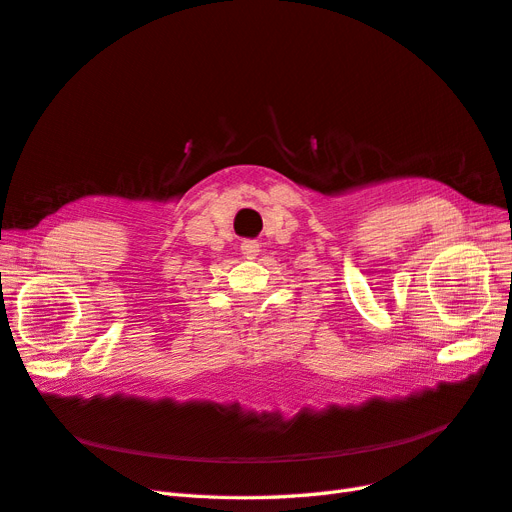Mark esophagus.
Listing matches in <instances>:
<instances>
[{
	"instance_id": "obj_1",
	"label": "esophagus",
	"mask_w": 512,
	"mask_h": 512,
	"mask_svg": "<svg viewBox=\"0 0 512 512\" xmlns=\"http://www.w3.org/2000/svg\"><path fill=\"white\" fill-rule=\"evenodd\" d=\"M258 252H260V243H258V241L245 239V241L241 243V254H243L245 258H256Z\"/></svg>"
}]
</instances>
